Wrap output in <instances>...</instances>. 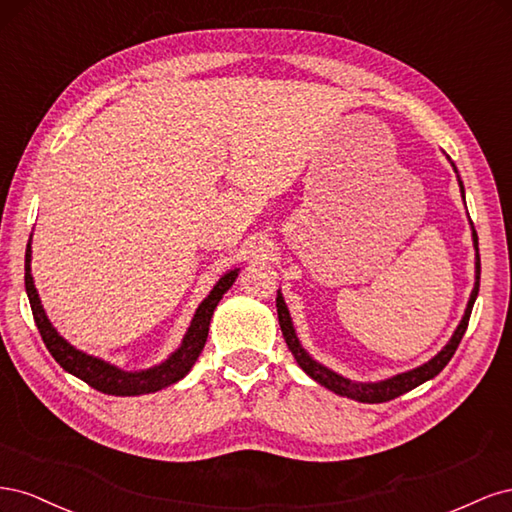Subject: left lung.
Returning <instances> with one entry per match:
<instances>
[{
	"label": "left lung",
	"instance_id": "8db88e82",
	"mask_svg": "<svg viewBox=\"0 0 512 512\" xmlns=\"http://www.w3.org/2000/svg\"><path fill=\"white\" fill-rule=\"evenodd\" d=\"M453 170L457 173V166L451 162ZM459 190H461V196H463V183L459 179ZM472 224V222H470ZM472 241H474V250H476V282H474V290L470 294V301H468V307H466V314H463L459 327L455 329L451 342H448L436 356H433L431 361L423 363L421 367L416 369H410V371H404V374H397L393 378H386V380H380V382H354V380H348L344 376L335 374L333 369L320 365L318 361H314L312 356H309L301 342L297 333H294V327H292V320H290V314H288V307L284 303V297L282 292H277V299H275V305H277V318H280V327H282V335L286 339V344L292 352L294 359H297L299 367L305 371V374L309 378H314L318 384H322L324 389H329L337 395L342 397H350V399H356V401H363V404H382V401H391L399 395H404L412 389H416L418 384H423L431 378H436L440 371L448 365V361L453 359V354L461 342L463 333H466L468 329V322H470V314H472V307H474V301L478 297V286H480V256H478V237H476V230L472 226Z\"/></svg>",
	"mask_w": 512,
	"mask_h": 512
}]
</instances>
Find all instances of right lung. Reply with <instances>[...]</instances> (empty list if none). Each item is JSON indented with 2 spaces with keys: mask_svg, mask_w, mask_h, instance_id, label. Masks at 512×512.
<instances>
[{
  "mask_svg": "<svg viewBox=\"0 0 512 512\" xmlns=\"http://www.w3.org/2000/svg\"><path fill=\"white\" fill-rule=\"evenodd\" d=\"M29 262H32V243H27V252H25V290H27L29 305H32V314L36 320V327L42 335L44 346L49 348L53 359L61 367H64L68 374L81 378L83 382H87L91 386V389H96L106 395H119V397L156 393V391L166 389V386H170V384L179 382L185 374H188L192 365L196 363L198 354L205 348L213 309L218 307L220 299L224 297V292L232 284H235L237 275H239V269H232L220 277L218 284H215L213 290L209 292V297L198 305L190 329H188V333H185L181 346L173 354H170L164 363H160L156 367H149V369H141V371H123L111 363L98 359V356H91V354L76 350L57 333L51 320L44 314L38 290L34 286L32 265H29Z\"/></svg>",
  "mask_w": 512,
  "mask_h": 512,
  "instance_id": "1",
  "label": "right lung"
}]
</instances>
